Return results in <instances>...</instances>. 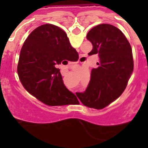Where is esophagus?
<instances>
[{
    "mask_svg": "<svg viewBox=\"0 0 148 148\" xmlns=\"http://www.w3.org/2000/svg\"><path fill=\"white\" fill-rule=\"evenodd\" d=\"M83 58H84L83 55H81L80 58H79V62H82V59H83Z\"/></svg>",
    "mask_w": 148,
    "mask_h": 148,
    "instance_id": "34e87169",
    "label": "esophagus"
}]
</instances>
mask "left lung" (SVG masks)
<instances>
[{"mask_svg":"<svg viewBox=\"0 0 148 148\" xmlns=\"http://www.w3.org/2000/svg\"><path fill=\"white\" fill-rule=\"evenodd\" d=\"M87 38L92 44L88 55L98 54V67L91 71V78L84 92L76 93L84 105L102 109L122 94L133 71L130 43L119 29L102 23L88 32Z\"/></svg>","mask_w":148,"mask_h":148,"instance_id":"8db88e82","label":"left lung"}]
</instances>
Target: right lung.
<instances>
[{"label": "right lung", "mask_w": 148, "mask_h": 148, "mask_svg": "<svg viewBox=\"0 0 148 148\" xmlns=\"http://www.w3.org/2000/svg\"><path fill=\"white\" fill-rule=\"evenodd\" d=\"M78 56L66 32L53 24H43L29 35L21 49L18 75L27 92L49 106L70 104L75 95L64 86L60 70Z\"/></svg>", "instance_id": "1"}]
</instances>
